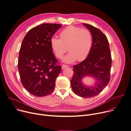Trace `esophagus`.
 <instances>
[{"label": "esophagus", "instance_id": "obj_1", "mask_svg": "<svg viewBox=\"0 0 131 131\" xmlns=\"http://www.w3.org/2000/svg\"><path fill=\"white\" fill-rule=\"evenodd\" d=\"M67 67H68V66L66 65L63 64V65H62V69H65V68H67Z\"/></svg>", "mask_w": 131, "mask_h": 131}]
</instances>
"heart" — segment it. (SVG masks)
<instances>
[{"label": "heart", "mask_w": 131, "mask_h": 131, "mask_svg": "<svg viewBox=\"0 0 131 131\" xmlns=\"http://www.w3.org/2000/svg\"><path fill=\"white\" fill-rule=\"evenodd\" d=\"M60 39H50V46L58 58H61L67 50L69 53L64 58L66 63L77 60L82 62L89 56L91 50L93 38L92 32L85 28L69 26L60 31Z\"/></svg>", "instance_id": "1"}]
</instances>
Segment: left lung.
I'll return each mask as SVG.
<instances>
[{"label": "left lung", "instance_id": "left-lung-1", "mask_svg": "<svg viewBox=\"0 0 131 131\" xmlns=\"http://www.w3.org/2000/svg\"><path fill=\"white\" fill-rule=\"evenodd\" d=\"M92 32L93 46L90 53L82 62L73 66V76L71 81L74 93L83 98H90L99 94L110 80L112 57L106 36L99 29L83 24ZM85 75L93 77L97 81L96 86L87 87L81 83Z\"/></svg>", "mask_w": 131, "mask_h": 131}]
</instances>
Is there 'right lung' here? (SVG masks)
<instances>
[{
	"mask_svg": "<svg viewBox=\"0 0 131 131\" xmlns=\"http://www.w3.org/2000/svg\"><path fill=\"white\" fill-rule=\"evenodd\" d=\"M62 25L45 23L29 30L20 46L18 68L24 88L34 96H45L54 90L62 66L53 53L50 39Z\"/></svg>",
	"mask_w": 131,
	"mask_h": 131,
	"instance_id": "right-lung-1",
	"label": "right lung"
}]
</instances>
